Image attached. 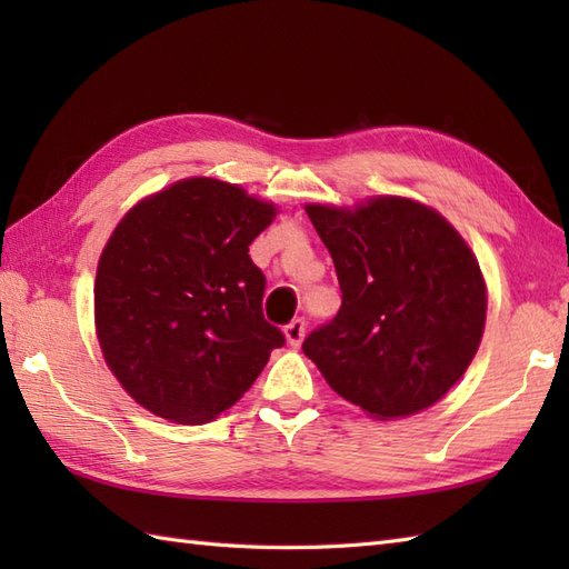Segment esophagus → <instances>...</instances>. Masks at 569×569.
<instances>
[{"label": "esophagus", "mask_w": 569, "mask_h": 569, "mask_svg": "<svg viewBox=\"0 0 569 569\" xmlns=\"http://www.w3.org/2000/svg\"><path fill=\"white\" fill-rule=\"evenodd\" d=\"M283 335H286V342L288 345L300 347V345H303V337H306V320L303 318H296L293 322H288Z\"/></svg>", "instance_id": "obj_1"}]
</instances>
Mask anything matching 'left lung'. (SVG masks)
I'll return each instance as SVG.
<instances>
[{
  "label": "left lung",
  "mask_w": 569,
  "mask_h": 569,
  "mask_svg": "<svg viewBox=\"0 0 569 569\" xmlns=\"http://www.w3.org/2000/svg\"><path fill=\"white\" fill-rule=\"evenodd\" d=\"M330 249L342 308L303 342L330 389L377 420L416 416L462 379L487 322L475 251L413 198L308 202Z\"/></svg>",
  "instance_id": "8db88e82"
}]
</instances>
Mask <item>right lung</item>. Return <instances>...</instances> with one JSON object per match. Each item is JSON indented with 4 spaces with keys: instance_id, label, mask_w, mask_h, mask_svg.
Segmentation results:
<instances>
[{
    "instance_id": "right-lung-1",
    "label": "right lung",
    "mask_w": 569,
    "mask_h": 569,
    "mask_svg": "<svg viewBox=\"0 0 569 569\" xmlns=\"http://www.w3.org/2000/svg\"><path fill=\"white\" fill-rule=\"evenodd\" d=\"M276 214L241 186L190 176L112 229L94 276V335L119 386L153 416L214 420L283 345L263 320L266 278L249 257Z\"/></svg>"
}]
</instances>
